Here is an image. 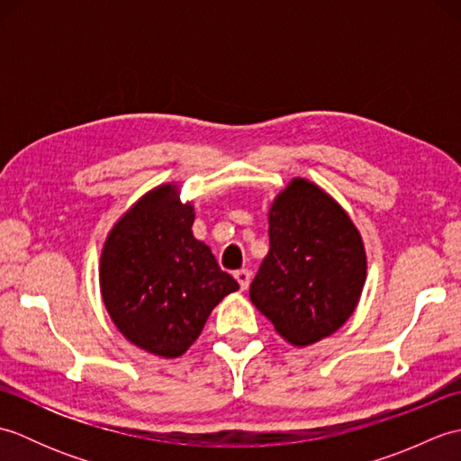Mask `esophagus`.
I'll use <instances>...</instances> for the list:
<instances>
[{
    "mask_svg": "<svg viewBox=\"0 0 461 461\" xmlns=\"http://www.w3.org/2000/svg\"><path fill=\"white\" fill-rule=\"evenodd\" d=\"M233 277H236V281L240 283V287L246 291L249 287V281H251V273L248 269H238L236 273H233Z\"/></svg>",
    "mask_w": 461,
    "mask_h": 461,
    "instance_id": "1",
    "label": "esophagus"
}]
</instances>
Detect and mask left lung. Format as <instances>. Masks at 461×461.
<instances>
[{"label": "left lung", "mask_w": 461, "mask_h": 461, "mask_svg": "<svg viewBox=\"0 0 461 461\" xmlns=\"http://www.w3.org/2000/svg\"><path fill=\"white\" fill-rule=\"evenodd\" d=\"M365 277V246L345 210L319 185L293 180L271 205L253 305L291 345H311L345 325Z\"/></svg>", "instance_id": "left-lung-1"}]
</instances>
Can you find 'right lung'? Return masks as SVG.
<instances>
[{"label":"right lung","mask_w":461,"mask_h":461,"mask_svg":"<svg viewBox=\"0 0 461 461\" xmlns=\"http://www.w3.org/2000/svg\"><path fill=\"white\" fill-rule=\"evenodd\" d=\"M174 185L146 194L104 241L101 291L114 325L152 355H184L212 309L240 289L192 233L194 208Z\"/></svg>","instance_id":"right-lung-1"}]
</instances>
